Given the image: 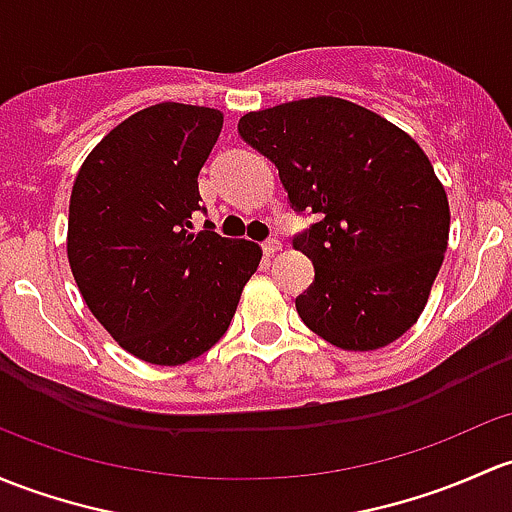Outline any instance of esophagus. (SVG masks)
I'll use <instances>...</instances> for the list:
<instances>
[{
	"label": "esophagus",
	"instance_id": "34e87169",
	"mask_svg": "<svg viewBox=\"0 0 512 512\" xmlns=\"http://www.w3.org/2000/svg\"><path fill=\"white\" fill-rule=\"evenodd\" d=\"M279 250H282V242H279V240H265V242H262V252H265V255L267 257H272V255H277V252Z\"/></svg>",
	"mask_w": 512,
	"mask_h": 512
}]
</instances>
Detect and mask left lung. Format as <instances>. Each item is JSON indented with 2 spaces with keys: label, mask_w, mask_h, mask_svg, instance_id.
<instances>
[{
  "label": "left lung",
  "mask_w": 512,
  "mask_h": 512,
  "mask_svg": "<svg viewBox=\"0 0 512 512\" xmlns=\"http://www.w3.org/2000/svg\"><path fill=\"white\" fill-rule=\"evenodd\" d=\"M238 132L277 166L294 211L316 215L292 240L314 265L301 321L343 351L397 341L422 314L449 240L427 154L385 117L324 95L247 112Z\"/></svg>",
  "instance_id": "8db88e82"
}]
</instances>
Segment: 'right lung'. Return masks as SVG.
<instances>
[{
	"mask_svg": "<svg viewBox=\"0 0 512 512\" xmlns=\"http://www.w3.org/2000/svg\"><path fill=\"white\" fill-rule=\"evenodd\" d=\"M223 115L159 102L127 117L88 154L68 208V262L95 319L125 351L181 365L228 331L260 245L193 233L206 211L198 174Z\"/></svg>",
	"mask_w": 512,
	"mask_h": 512,
	"instance_id": "add662e5",
	"label": "right lung"
}]
</instances>
